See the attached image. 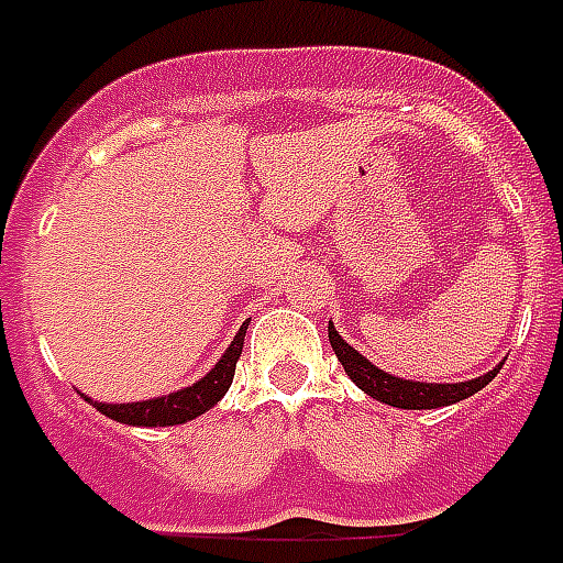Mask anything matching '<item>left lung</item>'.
Returning a JSON list of instances; mask_svg holds the SVG:
<instances>
[{
    "instance_id": "8db88e82",
    "label": "left lung",
    "mask_w": 563,
    "mask_h": 563,
    "mask_svg": "<svg viewBox=\"0 0 563 563\" xmlns=\"http://www.w3.org/2000/svg\"><path fill=\"white\" fill-rule=\"evenodd\" d=\"M328 340H331V349H334L336 360L343 363L345 375L352 377L363 393L377 398V401L389 404V407L435 409L448 407V404L465 401L467 395L479 393V389H483L485 384H492V377L500 372V366H497L492 368L488 375L476 377V380H465V384H412V380L386 375L384 368L372 366L363 354L354 352L352 345L336 334L331 322H328Z\"/></svg>"
}]
</instances>
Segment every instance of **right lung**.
I'll return each mask as SVG.
<instances>
[{"label":"right lung","mask_w":563,"mask_h":563,"mask_svg":"<svg viewBox=\"0 0 563 563\" xmlns=\"http://www.w3.org/2000/svg\"><path fill=\"white\" fill-rule=\"evenodd\" d=\"M244 334L246 325L238 331V336L229 345V352L220 357V363L211 368L203 380H197L188 389L168 395V398H154V401H136V404H96L101 416L121 421V424L133 427H170V424H186L191 418L209 412L214 404L227 395L235 377L238 357L244 352ZM89 401V398H87Z\"/></svg>","instance_id":"1"}]
</instances>
